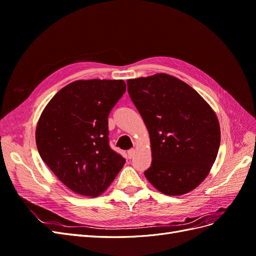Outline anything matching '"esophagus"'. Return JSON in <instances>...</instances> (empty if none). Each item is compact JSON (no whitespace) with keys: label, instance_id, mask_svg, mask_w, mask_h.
<instances>
[{"label":"esophagus","instance_id":"34e87169","mask_svg":"<svg viewBox=\"0 0 256 256\" xmlns=\"http://www.w3.org/2000/svg\"><path fill=\"white\" fill-rule=\"evenodd\" d=\"M127 154H128V158H129V159L134 158V154H136V150H134V148L129 150L127 152Z\"/></svg>","mask_w":256,"mask_h":256}]
</instances>
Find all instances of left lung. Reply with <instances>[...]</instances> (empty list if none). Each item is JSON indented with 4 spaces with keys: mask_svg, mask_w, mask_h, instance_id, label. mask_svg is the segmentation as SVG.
I'll use <instances>...</instances> for the list:
<instances>
[{
    "mask_svg": "<svg viewBox=\"0 0 256 256\" xmlns=\"http://www.w3.org/2000/svg\"><path fill=\"white\" fill-rule=\"evenodd\" d=\"M127 85L150 138L152 166L145 177L166 196L196 189L220 147L216 113L196 90L166 74L130 79Z\"/></svg>",
    "mask_w": 256,
    "mask_h": 256,
    "instance_id": "obj_1",
    "label": "left lung"
}]
</instances>
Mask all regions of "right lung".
Returning <instances> with one entry per match:
<instances>
[{"instance_id":"add662e5","label":"right lung","mask_w":256,"mask_h":256,"mask_svg":"<svg viewBox=\"0 0 256 256\" xmlns=\"http://www.w3.org/2000/svg\"><path fill=\"white\" fill-rule=\"evenodd\" d=\"M125 92L122 80L74 81L54 95L37 122L42 159L78 194H102L125 164L108 136V116Z\"/></svg>"}]
</instances>
